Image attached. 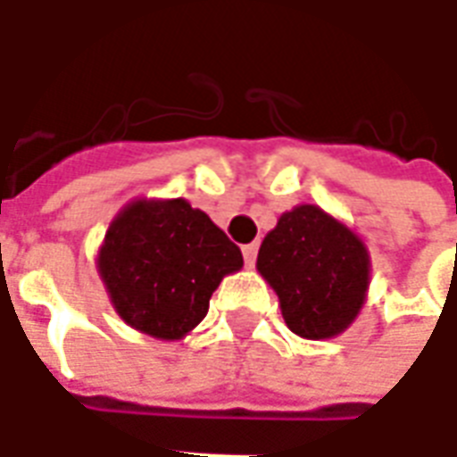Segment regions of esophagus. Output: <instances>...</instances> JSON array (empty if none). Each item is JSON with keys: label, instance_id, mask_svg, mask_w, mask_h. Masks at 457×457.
<instances>
[{"label": "esophagus", "instance_id": "obj_1", "mask_svg": "<svg viewBox=\"0 0 457 457\" xmlns=\"http://www.w3.org/2000/svg\"><path fill=\"white\" fill-rule=\"evenodd\" d=\"M257 252H259V245H247V247L242 249V254H245V264H247V267H254V262H257Z\"/></svg>", "mask_w": 457, "mask_h": 457}]
</instances>
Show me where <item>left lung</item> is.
<instances>
[{
    "instance_id": "8db88e82",
    "label": "left lung",
    "mask_w": 457,
    "mask_h": 457,
    "mask_svg": "<svg viewBox=\"0 0 457 457\" xmlns=\"http://www.w3.org/2000/svg\"><path fill=\"white\" fill-rule=\"evenodd\" d=\"M257 271L277 291L291 333L337 337L360 316L372 262L362 237L318 205H296L278 218L259 247Z\"/></svg>"
}]
</instances>
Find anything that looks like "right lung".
Listing matches in <instances>:
<instances>
[{
    "mask_svg": "<svg viewBox=\"0 0 457 457\" xmlns=\"http://www.w3.org/2000/svg\"><path fill=\"white\" fill-rule=\"evenodd\" d=\"M97 274L117 316L159 340H180L205 318L242 252L186 198H137L114 215L97 249Z\"/></svg>",
    "mask_w": 457,
    "mask_h": 457,
    "instance_id": "1",
    "label": "right lung"
}]
</instances>
